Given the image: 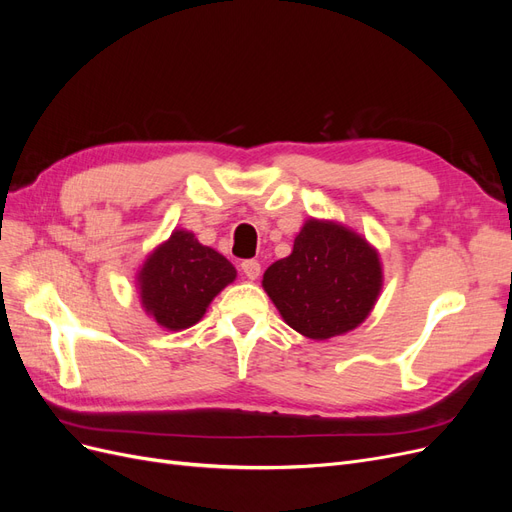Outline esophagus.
<instances>
[{"label":"esophagus","instance_id":"esophagus-1","mask_svg":"<svg viewBox=\"0 0 512 512\" xmlns=\"http://www.w3.org/2000/svg\"><path fill=\"white\" fill-rule=\"evenodd\" d=\"M241 271L245 273L247 280H258V275H260V262H258V260H243V262H241Z\"/></svg>","mask_w":512,"mask_h":512}]
</instances>
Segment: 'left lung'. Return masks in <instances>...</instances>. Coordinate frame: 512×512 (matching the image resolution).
<instances>
[{
    "mask_svg": "<svg viewBox=\"0 0 512 512\" xmlns=\"http://www.w3.org/2000/svg\"><path fill=\"white\" fill-rule=\"evenodd\" d=\"M380 254L335 220H305L290 256L273 262L262 288L284 322L309 339H331L365 322L382 290Z\"/></svg>",
    "mask_w": 512,
    "mask_h": 512,
    "instance_id": "1",
    "label": "left lung"
}]
</instances>
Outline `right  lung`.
Masks as SVG:
<instances>
[{"instance_id":"1","label":"right lung","mask_w":512,"mask_h":512,"mask_svg":"<svg viewBox=\"0 0 512 512\" xmlns=\"http://www.w3.org/2000/svg\"><path fill=\"white\" fill-rule=\"evenodd\" d=\"M237 269L194 232L175 228L136 271L145 314L164 331L190 329L218 294L235 282Z\"/></svg>"}]
</instances>
